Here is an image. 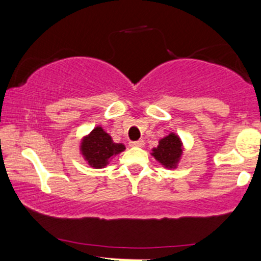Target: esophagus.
<instances>
[{"label": "esophagus", "instance_id": "34e87169", "mask_svg": "<svg viewBox=\"0 0 261 261\" xmlns=\"http://www.w3.org/2000/svg\"><path fill=\"white\" fill-rule=\"evenodd\" d=\"M130 146H133V147H143V146H145V142H143L142 140L133 141V142H130Z\"/></svg>", "mask_w": 261, "mask_h": 261}]
</instances>
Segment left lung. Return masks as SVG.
Masks as SVG:
<instances>
[{"label": "left lung", "instance_id": "left-lung-1", "mask_svg": "<svg viewBox=\"0 0 261 261\" xmlns=\"http://www.w3.org/2000/svg\"><path fill=\"white\" fill-rule=\"evenodd\" d=\"M182 151H184V146H182L180 137L174 133H170L158 141V146L152 148L151 154L164 168L175 169L181 160Z\"/></svg>", "mask_w": 261, "mask_h": 261}]
</instances>
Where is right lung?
I'll return each instance as SVG.
<instances>
[{"label": "right lung", "mask_w": 261, "mask_h": 261, "mask_svg": "<svg viewBox=\"0 0 261 261\" xmlns=\"http://www.w3.org/2000/svg\"><path fill=\"white\" fill-rule=\"evenodd\" d=\"M124 143L114 142L112 136L100 126H95L89 134L82 137L80 143V153L94 169L107 167L115 155L125 151Z\"/></svg>", "instance_id": "add662e5"}]
</instances>
